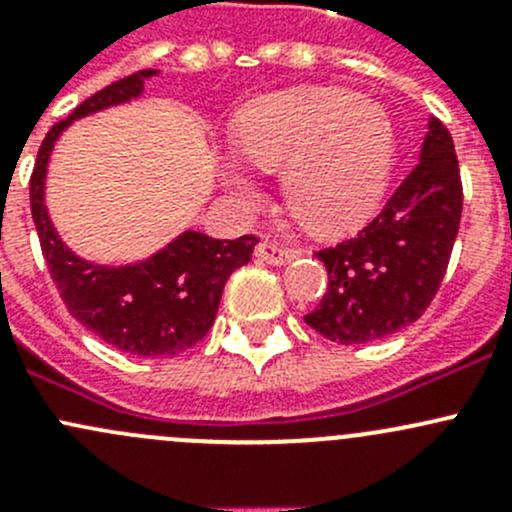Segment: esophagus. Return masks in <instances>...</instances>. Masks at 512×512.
<instances>
[{"label": "esophagus", "instance_id": "34e87169", "mask_svg": "<svg viewBox=\"0 0 512 512\" xmlns=\"http://www.w3.org/2000/svg\"><path fill=\"white\" fill-rule=\"evenodd\" d=\"M255 255H257V260L267 262V265L282 267V265H287L289 260H292L294 250H292V247L277 245V242H272V240H262L260 245L255 247Z\"/></svg>", "mask_w": 512, "mask_h": 512}]
</instances>
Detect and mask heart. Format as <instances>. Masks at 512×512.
I'll use <instances>...</instances> for the list:
<instances>
[{
    "instance_id": "1",
    "label": "heart",
    "mask_w": 512,
    "mask_h": 512,
    "mask_svg": "<svg viewBox=\"0 0 512 512\" xmlns=\"http://www.w3.org/2000/svg\"><path fill=\"white\" fill-rule=\"evenodd\" d=\"M232 146L252 168L282 170V198L294 218L319 235H342L379 208L396 133L379 103L334 86H304L247 103L232 126ZM225 185L242 208L260 200L240 170H227Z\"/></svg>"
}]
</instances>
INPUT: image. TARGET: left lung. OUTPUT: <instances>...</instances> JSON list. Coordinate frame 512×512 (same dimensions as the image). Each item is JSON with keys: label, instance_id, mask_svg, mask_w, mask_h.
I'll list each match as a JSON object with an SVG mask.
<instances>
[{"label": "left lung", "instance_id": "left-lung-1", "mask_svg": "<svg viewBox=\"0 0 512 512\" xmlns=\"http://www.w3.org/2000/svg\"><path fill=\"white\" fill-rule=\"evenodd\" d=\"M463 210L453 138L428 121L421 160L352 240L319 250L329 287L304 322L339 344H366L414 324L436 297Z\"/></svg>", "mask_w": 512, "mask_h": 512}]
</instances>
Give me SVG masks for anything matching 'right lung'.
I'll use <instances>...</instances> for the list:
<instances>
[{"instance_id": "obj_1", "label": "right lung", "mask_w": 512, "mask_h": 512, "mask_svg": "<svg viewBox=\"0 0 512 512\" xmlns=\"http://www.w3.org/2000/svg\"><path fill=\"white\" fill-rule=\"evenodd\" d=\"M158 71L146 69L106 86L54 123L41 141L29 200L41 252L66 309L76 322L111 347L136 356H175L208 334L218 314L227 277L247 265L255 235L215 240L188 230L168 247L136 265L108 267L81 260L61 242L44 205V178L51 148L66 126L89 113L141 96L143 81Z\"/></svg>"}]
</instances>
